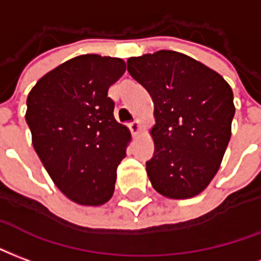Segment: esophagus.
<instances>
[{
  "instance_id": "obj_1",
  "label": "esophagus",
  "mask_w": 261,
  "mask_h": 261,
  "mask_svg": "<svg viewBox=\"0 0 261 261\" xmlns=\"http://www.w3.org/2000/svg\"><path fill=\"white\" fill-rule=\"evenodd\" d=\"M129 129H130L132 135H136L140 130V122H139L138 119H135L132 123H129Z\"/></svg>"
}]
</instances>
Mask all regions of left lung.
I'll return each mask as SVG.
<instances>
[{"label": "left lung", "instance_id": "left-lung-1", "mask_svg": "<svg viewBox=\"0 0 261 261\" xmlns=\"http://www.w3.org/2000/svg\"><path fill=\"white\" fill-rule=\"evenodd\" d=\"M128 72L154 102V153L146 161L151 185L171 199L199 195L217 174L231 139V87L176 51L132 57Z\"/></svg>", "mask_w": 261, "mask_h": 261}]
</instances>
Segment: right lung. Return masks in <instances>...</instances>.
I'll return each mask as SVG.
<instances>
[{"mask_svg": "<svg viewBox=\"0 0 261 261\" xmlns=\"http://www.w3.org/2000/svg\"><path fill=\"white\" fill-rule=\"evenodd\" d=\"M126 69L121 58L75 57L40 79L28 96L33 147L57 188L83 206L111 199L130 133L114 118L108 87Z\"/></svg>", "mask_w": 261, "mask_h": 261, "instance_id": "add662e5", "label": "right lung"}]
</instances>
